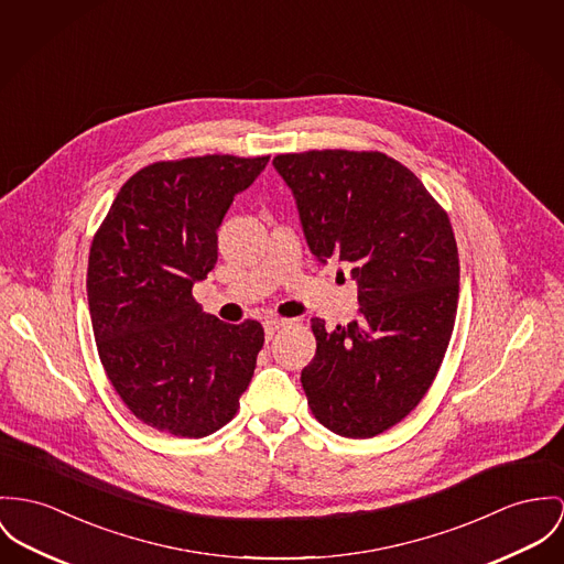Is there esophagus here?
Returning a JSON list of instances; mask_svg holds the SVG:
<instances>
[{
    "instance_id": "34e87169",
    "label": "esophagus",
    "mask_w": 564,
    "mask_h": 564,
    "mask_svg": "<svg viewBox=\"0 0 564 564\" xmlns=\"http://www.w3.org/2000/svg\"><path fill=\"white\" fill-rule=\"evenodd\" d=\"M288 324V319H279V317H270L263 322V330H265V339H272V335L283 328Z\"/></svg>"
}]
</instances>
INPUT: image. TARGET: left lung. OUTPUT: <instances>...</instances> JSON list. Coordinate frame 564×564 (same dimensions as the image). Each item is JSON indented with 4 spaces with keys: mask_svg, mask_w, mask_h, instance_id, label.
<instances>
[{
    "mask_svg": "<svg viewBox=\"0 0 564 564\" xmlns=\"http://www.w3.org/2000/svg\"><path fill=\"white\" fill-rule=\"evenodd\" d=\"M272 165L294 193L315 260L346 261L358 283V319L333 330L311 319L308 408L335 434H382L421 403L453 335L459 256L448 215L382 152L308 150Z\"/></svg>",
    "mask_w": 564,
    "mask_h": 564,
    "instance_id": "obj_1",
    "label": "left lung"
}]
</instances>
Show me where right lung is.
<instances>
[{
    "mask_svg": "<svg viewBox=\"0 0 564 564\" xmlns=\"http://www.w3.org/2000/svg\"><path fill=\"white\" fill-rule=\"evenodd\" d=\"M270 156L206 154L130 175L98 227L87 304L100 362L130 412L152 430L204 437L240 405L263 328L225 324L193 299L218 258V225Z\"/></svg>",
    "mask_w": 564,
    "mask_h": 564,
    "instance_id": "add662e5",
    "label": "right lung"
}]
</instances>
